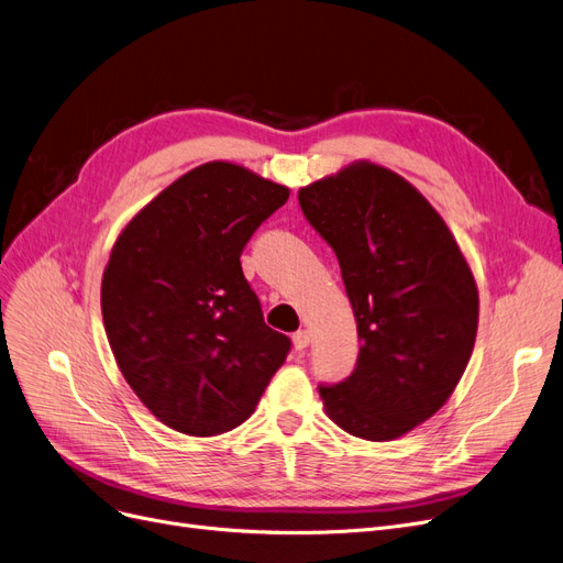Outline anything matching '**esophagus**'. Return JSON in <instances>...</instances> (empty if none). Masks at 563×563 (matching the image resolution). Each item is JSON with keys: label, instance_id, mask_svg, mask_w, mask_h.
I'll list each match as a JSON object with an SVG mask.
<instances>
[{"label": "esophagus", "instance_id": "1", "mask_svg": "<svg viewBox=\"0 0 563 563\" xmlns=\"http://www.w3.org/2000/svg\"><path fill=\"white\" fill-rule=\"evenodd\" d=\"M309 342H311V334H309L307 330H298V332L294 334V346H296V351H305V349L309 346Z\"/></svg>", "mask_w": 563, "mask_h": 563}]
</instances>
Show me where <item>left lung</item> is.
I'll list each match as a JSON object with an SVG mask.
<instances>
[{"mask_svg": "<svg viewBox=\"0 0 563 563\" xmlns=\"http://www.w3.org/2000/svg\"><path fill=\"white\" fill-rule=\"evenodd\" d=\"M298 200L340 261L360 336L353 374L319 388L325 413L360 439L404 437L443 407L468 365L474 273L441 214L390 168L349 164Z\"/></svg>", "mask_w": 563, "mask_h": 563, "instance_id": "left-lung-1", "label": "left lung"}]
</instances>
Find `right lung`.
Here are the masks:
<instances>
[{"label":"right lung","instance_id":"right-lung-1","mask_svg":"<svg viewBox=\"0 0 563 563\" xmlns=\"http://www.w3.org/2000/svg\"><path fill=\"white\" fill-rule=\"evenodd\" d=\"M288 187L210 162L177 177L112 244L101 313L131 390L170 430L214 437L242 424L290 340L267 328L240 254Z\"/></svg>","mask_w":563,"mask_h":563}]
</instances>
